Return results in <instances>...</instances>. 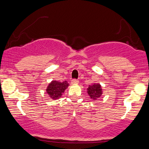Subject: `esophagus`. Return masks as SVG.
<instances>
[{
  "label": "esophagus",
  "mask_w": 149,
  "mask_h": 149,
  "mask_svg": "<svg viewBox=\"0 0 149 149\" xmlns=\"http://www.w3.org/2000/svg\"><path fill=\"white\" fill-rule=\"evenodd\" d=\"M79 84V81H78V80L73 79L72 81V84H73V85H76V84Z\"/></svg>",
  "instance_id": "obj_1"
}]
</instances>
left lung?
<instances>
[{
	"mask_svg": "<svg viewBox=\"0 0 149 149\" xmlns=\"http://www.w3.org/2000/svg\"><path fill=\"white\" fill-rule=\"evenodd\" d=\"M102 86L100 84H93L89 85L87 89V94L93 100H97L101 97L102 95Z\"/></svg>",
	"mask_w": 149,
	"mask_h": 149,
	"instance_id": "obj_1",
	"label": "left lung"
}]
</instances>
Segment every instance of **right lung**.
Wrapping results in <instances>:
<instances>
[{
    "label": "right lung",
    "instance_id": "1",
    "mask_svg": "<svg viewBox=\"0 0 149 149\" xmlns=\"http://www.w3.org/2000/svg\"><path fill=\"white\" fill-rule=\"evenodd\" d=\"M69 86V84L66 81L63 82L52 80L49 83L46 89L48 95L52 100H57L62 97L65 90Z\"/></svg>",
    "mask_w": 149,
    "mask_h": 149
}]
</instances>
